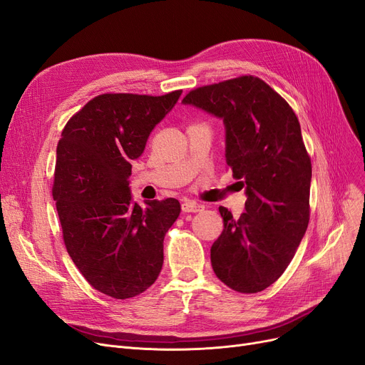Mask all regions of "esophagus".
Here are the masks:
<instances>
[{"label":"esophagus","mask_w":365,"mask_h":365,"mask_svg":"<svg viewBox=\"0 0 365 365\" xmlns=\"http://www.w3.org/2000/svg\"><path fill=\"white\" fill-rule=\"evenodd\" d=\"M182 210L186 213H197V212H203L205 210V206L200 205V203H195V201H190V200H185L182 203Z\"/></svg>","instance_id":"esophagus-1"}]
</instances>
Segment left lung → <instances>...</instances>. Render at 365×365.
<instances>
[{"label": "left lung", "mask_w": 365, "mask_h": 365, "mask_svg": "<svg viewBox=\"0 0 365 365\" xmlns=\"http://www.w3.org/2000/svg\"><path fill=\"white\" fill-rule=\"evenodd\" d=\"M183 103L224 120L227 165L247 190L239 220L220 207L224 230L210 248L213 271L239 293L262 292L286 271L309 221L312 159L299 120L252 75L194 88Z\"/></svg>", "instance_id": "obj_1"}]
</instances>
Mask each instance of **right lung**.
<instances>
[{
  "label": "right lung",
  "mask_w": 365,
  "mask_h": 365,
  "mask_svg": "<svg viewBox=\"0 0 365 365\" xmlns=\"http://www.w3.org/2000/svg\"><path fill=\"white\" fill-rule=\"evenodd\" d=\"M182 90L162 96L103 93L67 121L57 145L52 197L63 240L79 272L111 298L128 299L156 281L175 198L133 203L130 162Z\"/></svg>",
  "instance_id": "1"
}]
</instances>
